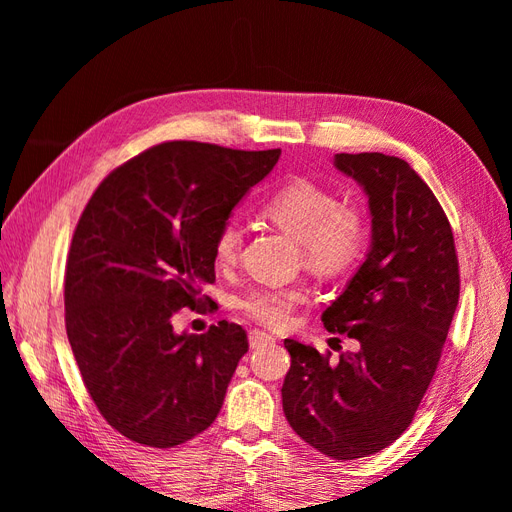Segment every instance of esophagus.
<instances>
[{"instance_id": "34e87169", "label": "esophagus", "mask_w": 512, "mask_h": 512, "mask_svg": "<svg viewBox=\"0 0 512 512\" xmlns=\"http://www.w3.org/2000/svg\"><path fill=\"white\" fill-rule=\"evenodd\" d=\"M247 339H250V346H252V348H258V346H265V344L275 342L273 335H269V333H265V331H256V329L247 333Z\"/></svg>"}]
</instances>
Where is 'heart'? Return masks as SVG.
Here are the masks:
<instances>
[{
    "label": "heart",
    "mask_w": 512,
    "mask_h": 512,
    "mask_svg": "<svg viewBox=\"0 0 512 512\" xmlns=\"http://www.w3.org/2000/svg\"><path fill=\"white\" fill-rule=\"evenodd\" d=\"M262 213L301 245L305 265L320 275H339L361 258L367 241V222L361 209L342 205L337 192L312 179L297 177L282 183L265 203ZM241 250V230L228 220L213 237L215 265L232 267ZM307 299V288L292 284L256 286L239 299L241 312L271 329H282L294 309Z\"/></svg>",
    "instance_id": "heart-1"
}]
</instances>
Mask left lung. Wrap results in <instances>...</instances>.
I'll return each mask as SVG.
<instances>
[{
    "instance_id": "obj_1",
    "label": "left lung",
    "mask_w": 512,
    "mask_h": 512,
    "mask_svg": "<svg viewBox=\"0 0 512 512\" xmlns=\"http://www.w3.org/2000/svg\"><path fill=\"white\" fill-rule=\"evenodd\" d=\"M335 166L369 198L371 250L322 322L359 350L333 363L331 352L286 339L282 406L301 440L346 461L410 427L459 303V260L444 209L406 160L337 153Z\"/></svg>"
}]
</instances>
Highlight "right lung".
I'll return each mask as SVG.
<instances>
[{
  "label": "right lung",
  "instance_id": "obj_1",
  "mask_svg": "<svg viewBox=\"0 0 512 512\" xmlns=\"http://www.w3.org/2000/svg\"><path fill=\"white\" fill-rule=\"evenodd\" d=\"M280 153L160 143L115 168L81 213L64 277L66 333L87 393L128 440L173 448L218 416L247 333L220 320L177 335L173 316L211 301L215 232Z\"/></svg>",
  "mask_w": 512,
  "mask_h": 512
}]
</instances>
